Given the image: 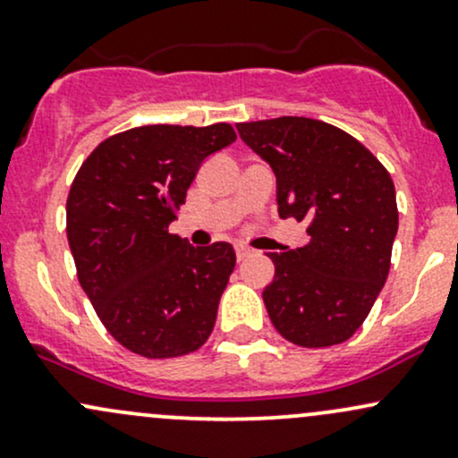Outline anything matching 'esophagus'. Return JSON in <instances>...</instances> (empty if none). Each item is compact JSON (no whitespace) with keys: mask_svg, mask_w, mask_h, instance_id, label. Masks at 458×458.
<instances>
[{"mask_svg":"<svg viewBox=\"0 0 458 458\" xmlns=\"http://www.w3.org/2000/svg\"><path fill=\"white\" fill-rule=\"evenodd\" d=\"M234 255H237V261H246L248 257H252V250L246 246H237L234 248Z\"/></svg>","mask_w":458,"mask_h":458,"instance_id":"34e87169","label":"esophagus"}]
</instances>
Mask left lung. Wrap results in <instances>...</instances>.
Listing matches in <instances>:
<instances>
[{"mask_svg": "<svg viewBox=\"0 0 458 458\" xmlns=\"http://www.w3.org/2000/svg\"><path fill=\"white\" fill-rule=\"evenodd\" d=\"M276 174L279 216L308 221L310 243L272 252L267 317L301 348L348 341L390 272L399 228L394 183L381 161L341 128L308 117L237 123Z\"/></svg>", "mask_w": 458, "mask_h": 458, "instance_id": "8db88e82", "label": "left lung"}]
</instances>
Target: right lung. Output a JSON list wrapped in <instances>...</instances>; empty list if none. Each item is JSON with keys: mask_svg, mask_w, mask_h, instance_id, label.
Instances as JSON below:
<instances>
[{"mask_svg": "<svg viewBox=\"0 0 458 458\" xmlns=\"http://www.w3.org/2000/svg\"><path fill=\"white\" fill-rule=\"evenodd\" d=\"M230 123L140 126L101 141L75 174L66 234L77 279L131 352L170 359L210 336L234 270L230 243L195 248L168 233L201 161L230 146Z\"/></svg>", "mask_w": 458, "mask_h": 458, "instance_id": "obj_1", "label": "right lung"}]
</instances>
